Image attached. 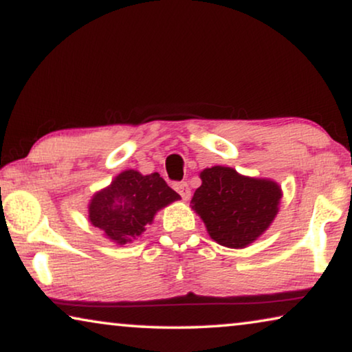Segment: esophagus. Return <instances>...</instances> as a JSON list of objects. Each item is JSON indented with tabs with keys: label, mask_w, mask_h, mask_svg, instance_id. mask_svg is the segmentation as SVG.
<instances>
[{
	"label": "esophagus",
	"mask_w": 352,
	"mask_h": 352,
	"mask_svg": "<svg viewBox=\"0 0 352 352\" xmlns=\"http://www.w3.org/2000/svg\"><path fill=\"white\" fill-rule=\"evenodd\" d=\"M174 188H175V191L178 192V195L182 196V199H183V201H188V199H190V196H191V190H190V186H188V183H186V182H178V183H175Z\"/></svg>",
	"instance_id": "34e87169"
}]
</instances>
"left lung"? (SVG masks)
<instances>
[{"instance_id": "1", "label": "left lung", "mask_w": 352, "mask_h": 352, "mask_svg": "<svg viewBox=\"0 0 352 352\" xmlns=\"http://www.w3.org/2000/svg\"><path fill=\"white\" fill-rule=\"evenodd\" d=\"M199 177L202 185L192 196V209L220 245L242 249L273 223L282 197L276 182L239 175L223 166L204 169Z\"/></svg>"}]
</instances>
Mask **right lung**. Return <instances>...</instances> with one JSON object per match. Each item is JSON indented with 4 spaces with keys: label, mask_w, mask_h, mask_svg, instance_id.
I'll return each instance as SVG.
<instances>
[{
    "label": "right lung",
    "mask_w": 352,
    "mask_h": 352,
    "mask_svg": "<svg viewBox=\"0 0 352 352\" xmlns=\"http://www.w3.org/2000/svg\"><path fill=\"white\" fill-rule=\"evenodd\" d=\"M180 199L157 172L142 175L124 170L94 195L89 202V220L116 244L138 239L155 219L156 212Z\"/></svg>",
    "instance_id": "1"
}]
</instances>
